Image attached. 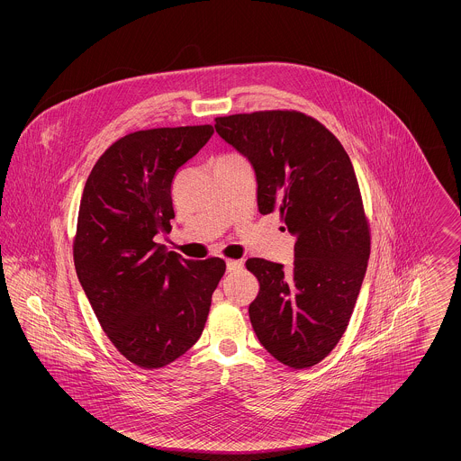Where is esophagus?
Listing matches in <instances>:
<instances>
[{
  "label": "esophagus",
  "mask_w": 461,
  "mask_h": 461,
  "mask_svg": "<svg viewBox=\"0 0 461 461\" xmlns=\"http://www.w3.org/2000/svg\"><path fill=\"white\" fill-rule=\"evenodd\" d=\"M243 267V261L241 259H228L226 261V269L228 271H239Z\"/></svg>",
  "instance_id": "34e87169"
}]
</instances>
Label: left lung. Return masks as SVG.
<instances>
[{
  "label": "left lung",
  "mask_w": 461,
  "mask_h": 461,
  "mask_svg": "<svg viewBox=\"0 0 461 461\" xmlns=\"http://www.w3.org/2000/svg\"><path fill=\"white\" fill-rule=\"evenodd\" d=\"M214 128L252 164L259 212H280L297 239L288 269L259 258L245 263L259 280L252 329L280 363L311 368L348 329L370 258L351 158L321 122L297 110L216 117Z\"/></svg>",
  "instance_id": "1"
}]
</instances>
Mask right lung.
<instances>
[{"mask_svg": "<svg viewBox=\"0 0 461 461\" xmlns=\"http://www.w3.org/2000/svg\"><path fill=\"white\" fill-rule=\"evenodd\" d=\"M212 132L209 124L130 132L85 185L76 273L110 342L143 370L173 363L197 342L226 271L220 258L190 261L155 241L171 231L176 171Z\"/></svg>", "mask_w": 461, "mask_h": 461, "instance_id": "add662e5", "label": "right lung"}]
</instances>
